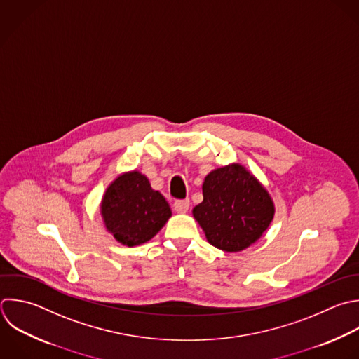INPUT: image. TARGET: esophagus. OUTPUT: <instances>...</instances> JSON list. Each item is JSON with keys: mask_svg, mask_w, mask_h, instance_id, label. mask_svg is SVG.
<instances>
[{"mask_svg": "<svg viewBox=\"0 0 359 359\" xmlns=\"http://www.w3.org/2000/svg\"><path fill=\"white\" fill-rule=\"evenodd\" d=\"M189 209V201L188 199H180L174 202V210L177 213H187Z\"/></svg>", "mask_w": 359, "mask_h": 359, "instance_id": "1", "label": "esophagus"}]
</instances>
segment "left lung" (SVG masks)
Wrapping results in <instances>:
<instances>
[{
	"label": "left lung",
	"instance_id": "8db88e82",
	"mask_svg": "<svg viewBox=\"0 0 359 359\" xmlns=\"http://www.w3.org/2000/svg\"><path fill=\"white\" fill-rule=\"evenodd\" d=\"M203 201L192 210L206 240L227 252L254 244L273 219L268 191L240 164L209 172L202 185Z\"/></svg>",
	"mask_w": 359,
	"mask_h": 359
}]
</instances>
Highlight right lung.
<instances>
[{"instance_id":"obj_1","label":"right lung","mask_w":359,"mask_h":359,"mask_svg":"<svg viewBox=\"0 0 359 359\" xmlns=\"http://www.w3.org/2000/svg\"><path fill=\"white\" fill-rule=\"evenodd\" d=\"M101 215L107 230L123 245L133 247L151 240L171 217V209L146 175L130 171L107 188Z\"/></svg>"}]
</instances>
